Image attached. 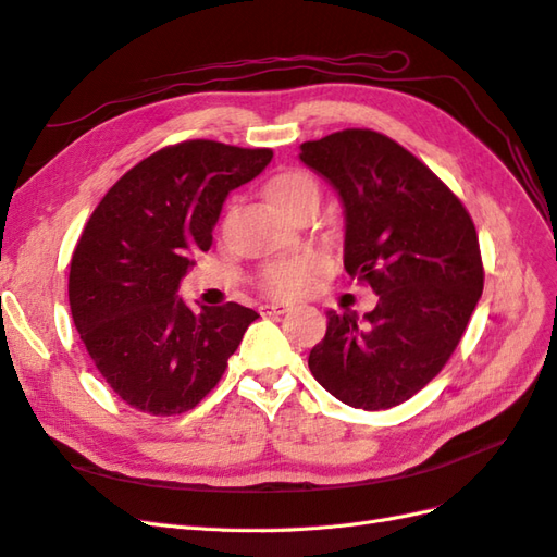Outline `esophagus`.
Instances as JSON below:
<instances>
[{"label": "esophagus", "instance_id": "1", "mask_svg": "<svg viewBox=\"0 0 557 557\" xmlns=\"http://www.w3.org/2000/svg\"><path fill=\"white\" fill-rule=\"evenodd\" d=\"M261 310H263V314H284V312H289V305H286V302H265V305H261Z\"/></svg>", "mask_w": 557, "mask_h": 557}]
</instances>
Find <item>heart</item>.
Instances as JSON below:
<instances>
[{
	"label": "heart",
	"mask_w": 557,
	"mask_h": 557,
	"mask_svg": "<svg viewBox=\"0 0 557 557\" xmlns=\"http://www.w3.org/2000/svg\"><path fill=\"white\" fill-rule=\"evenodd\" d=\"M310 194H317V185L310 175H305L300 171L277 173L265 183L268 201H271L280 212L289 210ZM321 271H324V259L314 252H305L294 259L268 263L261 273V286L263 292L280 298L302 296L312 289Z\"/></svg>",
	"instance_id": "heart-1"
}]
</instances>
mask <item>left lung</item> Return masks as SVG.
Returning a JSON list of instances; mask_svg holds the SVG:
<instances>
[{"label": "left lung", "instance_id": "left-lung-1", "mask_svg": "<svg viewBox=\"0 0 557 557\" xmlns=\"http://www.w3.org/2000/svg\"><path fill=\"white\" fill-rule=\"evenodd\" d=\"M298 157L337 191L345 268L380 298L361 319L329 310L308 366L349 407H396L437 376L468 329L483 292L476 228L456 194L384 134L335 132Z\"/></svg>", "mask_w": 557, "mask_h": 557}]
</instances>
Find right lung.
<instances>
[{
    "label": "right lung",
    "mask_w": 557,
    "mask_h": 557,
    "mask_svg": "<svg viewBox=\"0 0 557 557\" xmlns=\"http://www.w3.org/2000/svg\"><path fill=\"white\" fill-rule=\"evenodd\" d=\"M271 159L268 148L177 143L124 173L87 220L71 257V317L103 380L138 411L194 409L259 317L238 302L191 310L177 286L210 249L228 191Z\"/></svg>",
    "instance_id": "right-lung-1"
}]
</instances>
